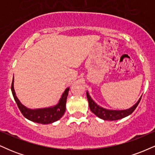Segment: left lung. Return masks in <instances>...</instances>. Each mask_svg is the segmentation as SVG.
<instances>
[{"mask_svg":"<svg viewBox=\"0 0 155 155\" xmlns=\"http://www.w3.org/2000/svg\"><path fill=\"white\" fill-rule=\"evenodd\" d=\"M87 100L89 102V106H90V110L93 114L99 118L102 119L104 120H110V121H114L118 120L120 119L124 118V117H127L128 115L131 114L133 111H135L138 104L140 103L141 97H140L139 100L136 103L134 106L132 107L128 108V109L125 110H109L106 109L101 107L98 106L96 103L91 98L90 95H89L88 92H87Z\"/></svg>","mask_w":155,"mask_h":155,"instance_id":"8db88e82","label":"left lung"}]
</instances>
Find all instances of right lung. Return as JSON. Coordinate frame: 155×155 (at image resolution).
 <instances>
[{"mask_svg": "<svg viewBox=\"0 0 155 155\" xmlns=\"http://www.w3.org/2000/svg\"><path fill=\"white\" fill-rule=\"evenodd\" d=\"M11 89H12L14 98L17 103L19 109L20 110L21 113L25 118L32 121V122L43 124H50L59 120L65 113V104H66L67 97L68 95L69 88H67L64 91L61 97H60L59 103L56 106L49 108H38V109H30V108H28L21 104L20 101L16 96L15 89H14V78L12 80Z\"/></svg>", "mask_w": 155, "mask_h": 155, "instance_id": "obj_1", "label": "right lung"}]
</instances>
